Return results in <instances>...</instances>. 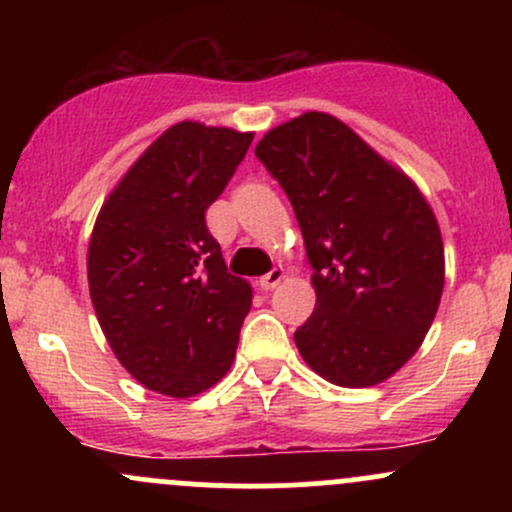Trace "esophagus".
I'll return each mask as SVG.
<instances>
[{
    "mask_svg": "<svg viewBox=\"0 0 512 512\" xmlns=\"http://www.w3.org/2000/svg\"><path fill=\"white\" fill-rule=\"evenodd\" d=\"M281 281H284V269H281V267H274L272 272H269V274L260 276V286H262L264 291H272V289H276V286H279Z\"/></svg>",
    "mask_w": 512,
    "mask_h": 512,
    "instance_id": "obj_1",
    "label": "esophagus"
}]
</instances>
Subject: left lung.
I'll list each match as a JSON object with an SVG mask.
<instances>
[{"label": "left lung", "mask_w": 512, "mask_h": 512, "mask_svg": "<svg viewBox=\"0 0 512 512\" xmlns=\"http://www.w3.org/2000/svg\"><path fill=\"white\" fill-rule=\"evenodd\" d=\"M255 156L291 199L315 310L296 339L327 383H385L424 344L445 286L443 236L416 182L330 113L272 127Z\"/></svg>", "instance_id": "1"}]
</instances>
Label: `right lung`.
<instances>
[{
    "label": "right lung",
    "instance_id": "add662e5",
    "mask_svg": "<svg viewBox=\"0 0 512 512\" xmlns=\"http://www.w3.org/2000/svg\"><path fill=\"white\" fill-rule=\"evenodd\" d=\"M255 132L182 120L105 197L86 272L98 325L146 390L187 399L231 370L252 286L226 272L204 211L248 154Z\"/></svg>",
    "mask_w": 512,
    "mask_h": 512
}]
</instances>
